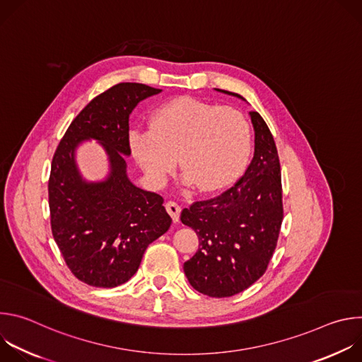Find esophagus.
I'll return each mask as SVG.
<instances>
[{"label": "esophagus", "instance_id": "esophagus-1", "mask_svg": "<svg viewBox=\"0 0 362 362\" xmlns=\"http://www.w3.org/2000/svg\"><path fill=\"white\" fill-rule=\"evenodd\" d=\"M165 208H166L168 214L172 216L173 222H177V221H179V216H180V211H182V209H180V206H179L176 202L169 200V202H166Z\"/></svg>", "mask_w": 362, "mask_h": 362}]
</instances>
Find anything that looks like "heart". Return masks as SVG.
Wrapping results in <instances>:
<instances>
[{"label":"heart","mask_w":362,"mask_h":362,"mask_svg":"<svg viewBox=\"0 0 362 362\" xmlns=\"http://www.w3.org/2000/svg\"><path fill=\"white\" fill-rule=\"evenodd\" d=\"M252 143L250 124L233 107L194 97L170 100L154 112L150 129L130 133V150L146 176L162 185L179 166L199 192L228 186L243 170Z\"/></svg>","instance_id":"1"}]
</instances>
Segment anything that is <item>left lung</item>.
I'll use <instances>...</instances> for the list:
<instances>
[{"instance_id": "1", "label": "left lung", "mask_w": 362, "mask_h": 362, "mask_svg": "<svg viewBox=\"0 0 362 362\" xmlns=\"http://www.w3.org/2000/svg\"><path fill=\"white\" fill-rule=\"evenodd\" d=\"M249 115L255 153L245 175L219 196L197 200L180 215L199 238L197 252L183 265L185 275L197 292L212 298L233 296L267 272L284 219L276 144L261 115Z\"/></svg>"}]
</instances>
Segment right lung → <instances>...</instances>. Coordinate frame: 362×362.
<instances>
[{"label": "right lung", "instance_id": "obj_1", "mask_svg": "<svg viewBox=\"0 0 362 362\" xmlns=\"http://www.w3.org/2000/svg\"><path fill=\"white\" fill-rule=\"evenodd\" d=\"M140 83H119L94 97L71 122L51 162L48 206L51 232L71 274L95 288H115L139 269L146 247L170 228L163 197L136 187L126 175L129 117L139 103L159 94ZM86 138L105 146L112 172L87 184L74 162Z\"/></svg>", "mask_w": 362, "mask_h": 362}]
</instances>
